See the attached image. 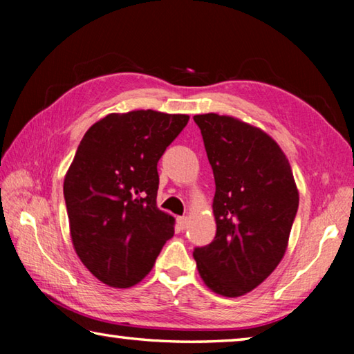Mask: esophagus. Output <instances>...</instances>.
I'll return each mask as SVG.
<instances>
[{"instance_id":"obj_1","label":"esophagus","mask_w":354,"mask_h":354,"mask_svg":"<svg viewBox=\"0 0 354 354\" xmlns=\"http://www.w3.org/2000/svg\"><path fill=\"white\" fill-rule=\"evenodd\" d=\"M178 226L181 227V230H185V227L189 226V218L187 217H178Z\"/></svg>"}]
</instances>
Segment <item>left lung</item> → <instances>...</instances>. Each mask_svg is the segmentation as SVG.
<instances>
[{
    "instance_id": "obj_1",
    "label": "left lung",
    "mask_w": 354,
    "mask_h": 354,
    "mask_svg": "<svg viewBox=\"0 0 354 354\" xmlns=\"http://www.w3.org/2000/svg\"><path fill=\"white\" fill-rule=\"evenodd\" d=\"M212 167L214 241L195 248L198 273L221 297L262 284L286 254L298 189L283 149L266 131L218 113L194 117Z\"/></svg>"
}]
</instances>
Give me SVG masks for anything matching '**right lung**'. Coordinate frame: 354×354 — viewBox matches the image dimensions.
Listing matches in <instances>:
<instances>
[{
    "label": "right lung",
    "mask_w": 354,
    "mask_h": 354,
    "mask_svg": "<svg viewBox=\"0 0 354 354\" xmlns=\"http://www.w3.org/2000/svg\"><path fill=\"white\" fill-rule=\"evenodd\" d=\"M185 113H109L84 134L64 179L71 243L95 278L128 289L151 272L175 218L158 207V162Z\"/></svg>",
    "instance_id": "obj_1"
}]
</instances>
